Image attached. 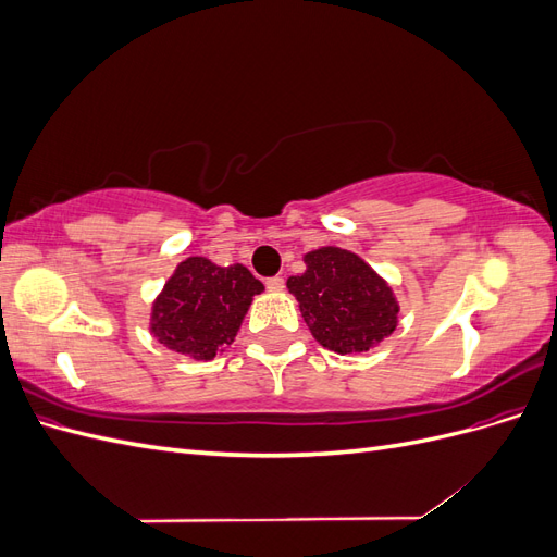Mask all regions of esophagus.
Listing matches in <instances>:
<instances>
[{"label": "esophagus", "instance_id": "obj_1", "mask_svg": "<svg viewBox=\"0 0 557 557\" xmlns=\"http://www.w3.org/2000/svg\"><path fill=\"white\" fill-rule=\"evenodd\" d=\"M264 285H267L269 293H281L285 288V281L281 276H272V278H267Z\"/></svg>", "mask_w": 557, "mask_h": 557}]
</instances>
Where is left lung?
Returning a JSON list of instances; mask_svg holds the SVG:
<instances>
[{
  "label": "left lung",
  "mask_w": 557,
  "mask_h": 557,
  "mask_svg": "<svg viewBox=\"0 0 557 557\" xmlns=\"http://www.w3.org/2000/svg\"><path fill=\"white\" fill-rule=\"evenodd\" d=\"M307 272L288 278L311 334L334 352H362L397 327V301L387 283L356 252L334 246L305 256Z\"/></svg>",
  "instance_id": "8db88e82"
}]
</instances>
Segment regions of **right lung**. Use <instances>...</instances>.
Segmentation results:
<instances>
[{
  "label": "right lung",
  "mask_w": 557,
  "mask_h": 557,
  "mask_svg": "<svg viewBox=\"0 0 557 557\" xmlns=\"http://www.w3.org/2000/svg\"><path fill=\"white\" fill-rule=\"evenodd\" d=\"M262 290L244 264L218 267L207 258H188L158 297L150 330L166 348L211 360L234 342L252 297Z\"/></svg>",
  "instance_id": "right-lung-1"
}]
</instances>
